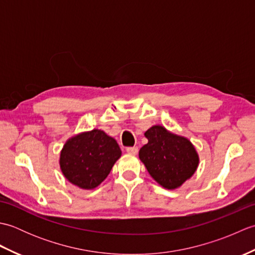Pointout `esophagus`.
Here are the masks:
<instances>
[{
  "label": "esophagus",
  "mask_w": 255,
  "mask_h": 255,
  "mask_svg": "<svg viewBox=\"0 0 255 255\" xmlns=\"http://www.w3.org/2000/svg\"><path fill=\"white\" fill-rule=\"evenodd\" d=\"M126 152L129 154L136 155L138 153V147H129L126 149Z\"/></svg>",
  "instance_id": "1"
}]
</instances>
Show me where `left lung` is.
Masks as SVG:
<instances>
[{
    "instance_id": "8db88e82",
    "label": "left lung",
    "mask_w": 255,
    "mask_h": 255,
    "mask_svg": "<svg viewBox=\"0 0 255 255\" xmlns=\"http://www.w3.org/2000/svg\"><path fill=\"white\" fill-rule=\"evenodd\" d=\"M148 143L139 151V159L153 180L166 189L180 188L196 172L199 155L188 138L161 125L144 132Z\"/></svg>"
}]
</instances>
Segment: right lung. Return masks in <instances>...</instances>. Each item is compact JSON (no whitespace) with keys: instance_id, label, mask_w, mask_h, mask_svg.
Instances as JSON below:
<instances>
[{"instance_id":"right-lung-1","label":"right lung","mask_w":255,"mask_h":255,"mask_svg":"<svg viewBox=\"0 0 255 255\" xmlns=\"http://www.w3.org/2000/svg\"><path fill=\"white\" fill-rule=\"evenodd\" d=\"M121 156L116 140L94 128L67 140L60 151L59 165L70 183L90 191L105 180Z\"/></svg>"}]
</instances>
